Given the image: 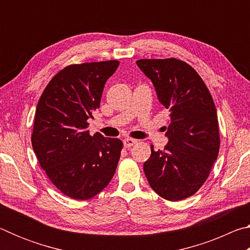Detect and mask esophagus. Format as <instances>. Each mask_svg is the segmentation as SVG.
Segmentation results:
<instances>
[{
	"mask_svg": "<svg viewBox=\"0 0 250 250\" xmlns=\"http://www.w3.org/2000/svg\"><path fill=\"white\" fill-rule=\"evenodd\" d=\"M137 142H138V140H135V139L126 138L124 140V146H125V147H130V146H132L133 145H135Z\"/></svg>",
	"mask_w": 250,
	"mask_h": 250,
	"instance_id": "obj_1",
	"label": "esophagus"
}]
</instances>
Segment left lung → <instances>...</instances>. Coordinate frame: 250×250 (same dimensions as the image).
Here are the masks:
<instances>
[{"label": "left lung", "mask_w": 250, "mask_h": 250, "mask_svg": "<svg viewBox=\"0 0 250 250\" xmlns=\"http://www.w3.org/2000/svg\"><path fill=\"white\" fill-rule=\"evenodd\" d=\"M137 65L155 88L159 101L170 112L167 145L143 164L152 189L167 201L195 194L217 159V112L208 88L193 67L176 58L140 59Z\"/></svg>", "instance_id": "obj_1"}]
</instances>
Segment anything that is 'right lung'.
<instances>
[{
  "label": "right lung",
  "instance_id": "obj_1",
  "mask_svg": "<svg viewBox=\"0 0 250 250\" xmlns=\"http://www.w3.org/2000/svg\"><path fill=\"white\" fill-rule=\"evenodd\" d=\"M118 66V61L67 66L52 78L37 104L33 150L50 182L74 200H89L103 191L119 162L121 140L87 130Z\"/></svg>",
  "mask_w": 250,
  "mask_h": 250
}]
</instances>
